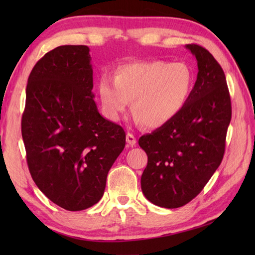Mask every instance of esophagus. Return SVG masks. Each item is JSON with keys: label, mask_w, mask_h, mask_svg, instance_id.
Listing matches in <instances>:
<instances>
[{"label": "esophagus", "mask_w": 255, "mask_h": 255, "mask_svg": "<svg viewBox=\"0 0 255 255\" xmlns=\"http://www.w3.org/2000/svg\"><path fill=\"white\" fill-rule=\"evenodd\" d=\"M126 141H127V143H128L129 145H130V147H133V145L137 144V139H136V137H134L133 134L130 133V132L127 133Z\"/></svg>", "instance_id": "esophagus-1"}]
</instances>
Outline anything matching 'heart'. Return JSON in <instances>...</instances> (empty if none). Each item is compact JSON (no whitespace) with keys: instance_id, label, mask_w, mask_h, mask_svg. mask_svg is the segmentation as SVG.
Instances as JSON below:
<instances>
[{"instance_id":"heart-1","label":"heart","mask_w":255,"mask_h":255,"mask_svg":"<svg viewBox=\"0 0 255 255\" xmlns=\"http://www.w3.org/2000/svg\"><path fill=\"white\" fill-rule=\"evenodd\" d=\"M193 73L185 63L127 62L114 80L103 75L99 93L107 115L118 119L132 101V113L145 127L158 128L174 118L191 95Z\"/></svg>"}]
</instances>
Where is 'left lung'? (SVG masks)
<instances>
[{
    "label": "left lung",
    "mask_w": 255,
    "mask_h": 255,
    "mask_svg": "<svg viewBox=\"0 0 255 255\" xmlns=\"http://www.w3.org/2000/svg\"><path fill=\"white\" fill-rule=\"evenodd\" d=\"M186 48L196 57L198 73L185 106L169 123L139 138L148 155L142 193L164 208L182 207L202 192L223 161L231 121L223 68L202 46Z\"/></svg>",
    "instance_id": "left-lung-1"
}]
</instances>
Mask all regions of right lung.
Returning <instances> with one entry per match:
<instances>
[{
	"mask_svg": "<svg viewBox=\"0 0 255 255\" xmlns=\"http://www.w3.org/2000/svg\"><path fill=\"white\" fill-rule=\"evenodd\" d=\"M88 46H60L32 68L21 117L26 159L38 188L70 211L90 208L126 144L119 125L94 102Z\"/></svg>",
	"mask_w": 255,
	"mask_h": 255,
	"instance_id": "1",
	"label": "right lung"
}]
</instances>
